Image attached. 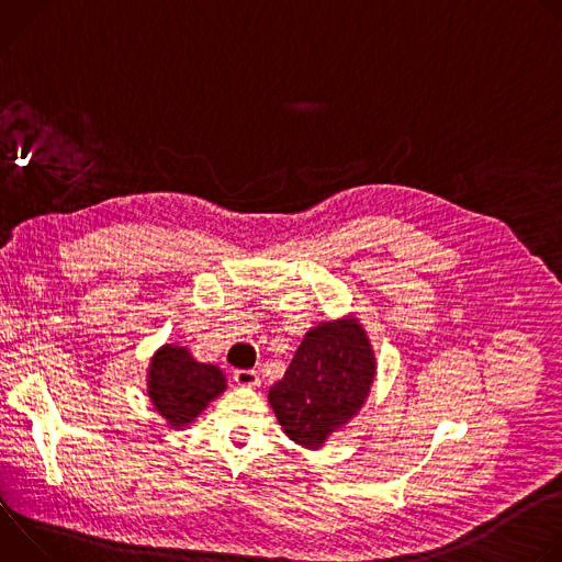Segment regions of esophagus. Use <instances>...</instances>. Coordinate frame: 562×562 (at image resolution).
Instances as JSON below:
<instances>
[{
    "label": "esophagus",
    "mask_w": 562,
    "mask_h": 562,
    "mask_svg": "<svg viewBox=\"0 0 562 562\" xmlns=\"http://www.w3.org/2000/svg\"><path fill=\"white\" fill-rule=\"evenodd\" d=\"M233 380L239 384V386H258L260 384V375L258 371L254 369H237L233 373Z\"/></svg>",
    "instance_id": "1"
}]
</instances>
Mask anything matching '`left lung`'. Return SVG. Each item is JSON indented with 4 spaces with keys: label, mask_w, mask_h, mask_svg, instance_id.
<instances>
[{
    "label": "left lung",
    "mask_w": 562,
    "mask_h": 562,
    "mask_svg": "<svg viewBox=\"0 0 562 562\" xmlns=\"http://www.w3.org/2000/svg\"><path fill=\"white\" fill-rule=\"evenodd\" d=\"M373 373V351L356 319L327 323L304 336L269 403L291 440L317 449L364 405Z\"/></svg>",
    "instance_id": "8db88e82"
}]
</instances>
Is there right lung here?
Segmentation results:
<instances>
[{"label":"right lung","instance_id":"add662e5","mask_svg":"<svg viewBox=\"0 0 562 562\" xmlns=\"http://www.w3.org/2000/svg\"><path fill=\"white\" fill-rule=\"evenodd\" d=\"M224 382L217 367L195 362L184 347H162L150 362L148 395L167 423L180 429L222 393Z\"/></svg>","mask_w":562,"mask_h":562}]
</instances>
